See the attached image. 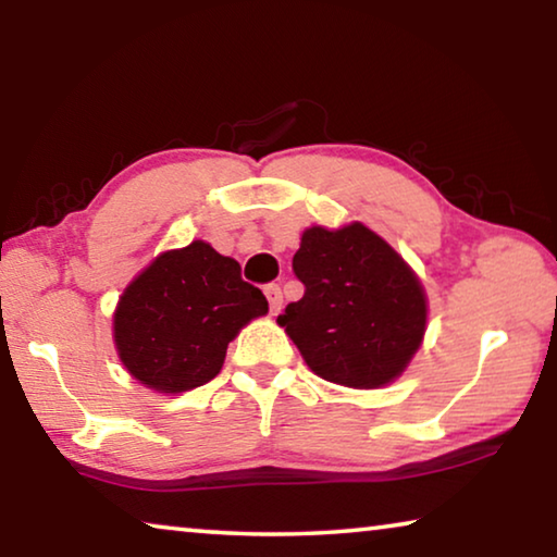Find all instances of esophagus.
Masks as SVG:
<instances>
[{
  "instance_id": "esophagus-1",
  "label": "esophagus",
  "mask_w": 557,
  "mask_h": 557,
  "mask_svg": "<svg viewBox=\"0 0 557 557\" xmlns=\"http://www.w3.org/2000/svg\"><path fill=\"white\" fill-rule=\"evenodd\" d=\"M264 297H268L272 312L282 310V289L280 285H275V282H272V285H264Z\"/></svg>"
}]
</instances>
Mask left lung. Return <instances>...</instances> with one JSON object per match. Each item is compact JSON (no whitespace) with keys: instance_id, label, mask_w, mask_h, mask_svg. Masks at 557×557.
<instances>
[{"instance_id":"8db88e82","label":"left lung","mask_w":557,"mask_h":557,"mask_svg":"<svg viewBox=\"0 0 557 557\" xmlns=\"http://www.w3.org/2000/svg\"><path fill=\"white\" fill-rule=\"evenodd\" d=\"M305 295L277 317L326 382L376 389L399 376L426 330V297L409 264L361 223L310 227L293 258Z\"/></svg>"}]
</instances>
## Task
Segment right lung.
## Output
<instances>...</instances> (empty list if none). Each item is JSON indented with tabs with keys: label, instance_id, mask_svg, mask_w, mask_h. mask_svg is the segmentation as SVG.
<instances>
[{
	"label": "right lung",
	"instance_id": "obj_1",
	"mask_svg": "<svg viewBox=\"0 0 557 557\" xmlns=\"http://www.w3.org/2000/svg\"><path fill=\"white\" fill-rule=\"evenodd\" d=\"M268 312L240 264L202 240L163 252L121 295L113 317L123 367L156 392L178 394L218 376L227 344Z\"/></svg>",
	"mask_w": 557,
	"mask_h": 557
}]
</instances>
